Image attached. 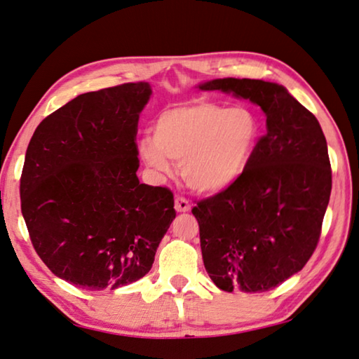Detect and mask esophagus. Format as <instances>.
<instances>
[{
  "label": "esophagus",
  "mask_w": 359,
  "mask_h": 359,
  "mask_svg": "<svg viewBox=\"0 0 359 359\" xmlns=\"http://www.w3.org/2000/svg\"><path fill=\"white\" fill-rule=\"evenodd\" d=\"M175 210L178 211V213H186V211H189L191 210V205H189V202L186 201L184 197H176L175 198Z\"/></svg>",
  "instance_id": "1"
}]
</instances>
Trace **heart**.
I'll use <instances>...</instances> for the list:
<instances>
[{
    "mask_svg": "<svg viewBox=\"0 0 359 359\" xmlns=\"http://www.w3.org/2000/svg\"><path fill=\"white\" fill-rule=\"evenodd\" d=\"M154 137L138 140L137 151L146 167L158 176L183 170L196 192H224L248 168L261 140V124L246 108L215 103H187L163 109L152 127Z\"/></svg>",
    "mask_w": 359,
    "mask_h": 359,
    "instance_id": "obj_1",
    "label": "heart"
}]
</instances>
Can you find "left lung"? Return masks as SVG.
<instances>
[{"mask_svg":"<svg viewBox=\"0 0 359 359\" xmlns=\"http://www.w3.org/2000/svg\"><path fill=\"white\" fill-rule=\"evenodd\" d=\"M197 87L250 100L267 117L246 172L192 213L213 283L227 292L269 291L302 270L318 243L332 187L325 133L277 82L222 78Z\"/></svg>","mask_w":359,"mask_h":359,"instance_id":"8db88e82","label":"left lung"}]
</instances>
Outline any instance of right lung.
Listing matches in <instances>:
<instances>
[{
	"mask_svg": "<svg viewBox=\"0 0 359 359\" xmlns=\"http://www.w3.org/2000/svg\"><path fill=\"white\" fill-rule=\"evenodd\" d=\"M149 82L73 98L36 127L20 178L32 243L55 277L90 291L143 278L175 219L173 194L141 184L140 113Z\"/></svg>",
	"mask_w": 359,
	"mask_h": 359,
	"instance_id": "right-lung-1",
	"label": "right lung"
}]
</instances>
